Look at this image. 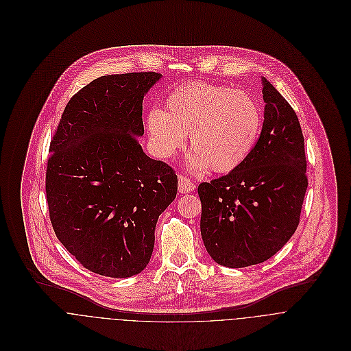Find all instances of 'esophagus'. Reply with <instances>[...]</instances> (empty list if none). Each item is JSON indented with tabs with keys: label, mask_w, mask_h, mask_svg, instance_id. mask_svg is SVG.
Here are the masks:
<instances>
[{
	"label": "esophagus",
	"mask_w": 351,
	"mask_h": 351,
	"mask_svg": "<svg viewBox=\"0 0 351 351\" xmlns=\"http://www.w3.org/2000/svg\"><path fill=\"white\" fill-rule=\"evenodd\" d=\"M196 189V184L186 176L178 177V191L180 193H191Z\"/></svg>",
	"instance_id": "obj_1"
}]
</instances>
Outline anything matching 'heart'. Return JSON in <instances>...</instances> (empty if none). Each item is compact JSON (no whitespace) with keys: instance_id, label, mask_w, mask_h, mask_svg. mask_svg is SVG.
I'll return each instance as SVG.
<instances>
[{"instance_id":"1","label":"heart","mask_w":351,"mask_h":351,"mask_svg":"<svg viewBox=\"0 0 351 351\" xmlns=\"http://www.w3.org/2000/svg\"><path fill=\"white\" fill-rule=\"evenodd\" d=\"M262 127L256 104L247 95L223 85L188 82L166 97V110L152 108L146 117L151 147L162 158H171L186 143L195 152L189 165L202 171L231 173L254 150Z\"/></svg>"}]
</instances>
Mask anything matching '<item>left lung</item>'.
<instances>
[{
    "label": "left lung",
    "mask_w": 351,
    "mask_h": 351,
    "mask_svg": "<svg viewBox=\"0 0 351 351\" xmlns=\"http://www.w3.org/2000/svg\"><path fill=\"white\" fill-rule=\"evenodd\" d=\"M265 120L249 159L201 182V237L215 262L246 267L271 258L295 234L308 186L296 112L263 78Z\"/></svg>",
    "instance_id": "8db88e82"
}]
</instances>
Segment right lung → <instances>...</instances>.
I'll list each match as a JSON object with an SVG mask.
<instances>
[{
	"instance_id": "right-lung-1",
	"label": "right lung",
	"mask_w": 351,
	"mask_h": 351,
	"mask_svg": "<svg viewBox=\"0 0 351 351\" xmlns=\"http://www.w3.org/2000/svg\"><path fill=\"white\" fill-rule=\"evenodd\" d=\"M154 71L100 77L67 102L50 143L46 195L56 238L84 267L125 278L150 262L159 215L178 178L147 156L143 97Z\"/></svg>"
}]
</instances>
